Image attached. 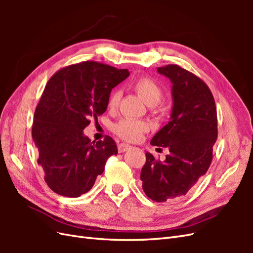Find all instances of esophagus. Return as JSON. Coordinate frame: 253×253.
I'll return each instance as SVG.
<instances>
[{"mask_svg": "<svg viewBox=\"0 0 253 253\" xmlns=\"http://www.w3.org/2000/svg\"><path fill=\"white\" fill-rule=\"evenodd\" d=\"M131 148V145H128L126 143H119L118 144V152L119 153H124L126 152L127 149Z\"/></svg>", "mask_w": 253, "mask_h": 253, "instance_id": "esophagus-1", "label": "esophagus"}]
</instances>
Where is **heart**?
Returning a JSON list of instances; mask_svg holds the SVG:
<instances>
[{
	"label": "heart",
	"mask_w": 253,
	"mask_h": 253,
	"mask_svg": "<svg viewBox=\"0 0 253 253\" xmlns=\"http://www.w3.org/2000/svg\"><path fill=\"white\" fill-rule=\"evenodd\" d=\"M132 88L145 104L149 105L150 112L154 115H160L165 112V106L160 102L164 96V89L159 84L149 77H140L132 83ZM121 93L113 90L108 99V108L111 111L117 109L120 101ZM114 133L126 141L138 140L141 135L148 131V125L144 121L131 118H124L113 126Z\"/></svg>",
	"instance_id": "b5f03b06"
}]
</instances>
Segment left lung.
Segmentation results:
<instances>
[{
    "label": "left lung",
    "mask_w": 253,
    "mask_h": 253,
    "mask_svg": "<svg viewBox=\"0 0 253 253\" xmlns=\"http://www.w3.org/2000/svg\"><path fill=\"white\" fill-rule=\"evenodd\" d=\"M157 72L173 84V110L171 120L151 144L170 153L165 162L145 153L140 179L147 196L163 203L186 195L208 171L217 138V115L210 88L196 75L176 64L158 67Z\"/></svg>",
    "instance_id": "left-lung-1"
}]
</instances>
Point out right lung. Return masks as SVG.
I'll return each mask as SVG.
<instances>
[{
  "label": "right lung",
  "instance_id": "obj_1",
  "mask_svg": "<svg viewBox=\"0 0 253 253\" xmlns=\"http://www.w3.org/2000/svg\"><path fill=\"white\" fill-rule=\"evenodd\" d=\"M96 61L68 65L51 76L35 111L32 136L39 152L38 165L53 192L78 197L94 186L117 145L111 136L96 143L83 129L108 108L111 90L128 77Z\"/></svg>",
  "mask_w": 253,
  "mask_h": 253
}]
</instances>
